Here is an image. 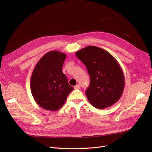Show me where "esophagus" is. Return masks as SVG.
<instances>
[{
  "label": "esophagus",
  "mask_w": 152,
  "mask_h": 152,
  "mask_svg": "<svg viewBox=\"0 0 152 152\" xmlns=\"http://www.w3.org/2000/svg\"><path fill=\"white\" fill-rule=\"evenodd\" d=\"M75 89H80V86H79V84L75 86Z\"/></svg>",
  "instance_id": "esophagus-1"
}]
</instances>
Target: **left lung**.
Wrapping results in <instances>:
<instances>
[{
    "instance_id": "8db88e82",
    "label": "left lung",
    "mask_w": 152,
    "mask_h": 152,
    "mask_svg": "<svg viewBox=\"0 0 152 152\" xmlns=\"http://www.w3.org/2000/svg\"><path fill=\"white\" fill-rule=\"evenodd\" d=\"M86 65L91 82L86 95L98 109L109 107L121 98L124 88L123 69L113 55L95 46H87L76 52Z\"/></svg>"
}]
</instances>
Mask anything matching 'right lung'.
<instances>
[{"label":"right lung","mask_w":152,"mask_h":152,"mask_svg":"<svg viewBox=\"0 0 152 152\" xmlns=\"http://www.w3.org/2000/svg\"><path fill=\"white\" fill-rule=\"evenodd\" d=\"M66 55L57 50L47 52L39 60L31 77V91L35 102L44 109L57 111L74 89L61 71Z\"/></svg>","instance_id":"obj_1"}]
</instances>
